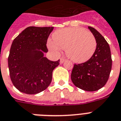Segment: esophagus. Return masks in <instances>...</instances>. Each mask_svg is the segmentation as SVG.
Segmentation results:
<instances>
[{"label": "esophagus", "instance_id": "34e87169", "mask_svg": "<svg viewBox=\"0 0 121 121\" xmlns=\"http://www.w3.org/2000/svg\"><path fill=\"white\" fill-rule=\"evenodd\" d=\"M66 61V59L64 58H60V64H63V63L65 61Z\"/></svg>", "mask_w": 121, "mask_h": 121}]
</instances>
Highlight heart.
Here are the masks:
<instances>
[{"label":"heart","instance_id":"1","mask_svg":"<svg viewBox=\"0 0 121 121\" xmlns=\"http://www.w3.org/2000/svg\"><path fill=\"white\" fill-rule=\"evenodd\" d=\"M53 41L48 40V48L55 53H59L61 49H66L67 56L77 63L89 60L97 48L95 36L82 28L59 29L53 33Z\"/></svg>","mask_w":121,"mask_h":121}]
</instances>
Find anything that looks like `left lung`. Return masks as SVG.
<instances>
[{"mask_svg": "<svg viewBox=\"0 0 121 121\" xmlns=\"http://www.w3.org/2000/svg\"><path fill=\"white\" fill-rule=\"evenodd\" d=\"M97 40L94 54L86 62L74 64L71 73V81L82 90L93 92L103 87L110 74L112 59L109 44L95 28L89 26Z\"/></svg>", "mask_w": 121, "mask_h": 121, "instance_id": "obj_1", "label": "left lung"}]
</instances>
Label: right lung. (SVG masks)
Wrapping results in <instances>:
<instances>
[{
    "label": "right lung",
    "mask_w": 121,
    "mask_h": 121,
    "mask_svg": "<svg viewBox=\"0 0 121 121\" xmlns=\"http://www.w3.org/2000/svg\"><path fill=\"white\" fill-rule=\"evenodd\" d=\"M53 27L30 26L12 42L8 58L12 83L19 91L36 94L45 90L52 79L53 71L60 60L50 61L44 56L47 42Z\"/></svg>",
    "instance_id": "obj_1"
}]
</instances>
